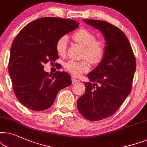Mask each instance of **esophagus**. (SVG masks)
Here are the masks:
<instances>
[{
    "mask_svg": "<svg viewBox=\"0 0 147 147\" xmlns=\"http://www.w3.org/2000/svg\"><path fill=\"white\" fill-rule=\"evenodd\" d=\"M78 82H79V80H77V79H76V78H74V77L72 78V84L78 83Z\"/></svg>",
    "mask_w": 147,
    "mask_h": 147,
    "instance_id": "1",
    "label": "esophagus"
}]
</instances>
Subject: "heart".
Instances as JSON below:
<instances>
[{
    "label": "heart",
    "mask_w": 147,
    "mask_h": 147,
    "mask_svg": "<svg viewBox=\"0 0 147 147\" xmlns=\"http://www.w3.org/2000/svg\"><path fill=\"white\" fill-rule=\"evenodd\" d=\"M75 41L85 47L83 58H86L92 64H96L103 60L105 53V47L103 42L95 40V36L86 29H80L72 35ZM68 38L64 36L56 43V50L59 56H64L66 54ZM64 67L68 72L75 76H80L84 72L89 71L90 66L86 60L75 61L68 60L64 64Z\"/></svg>",
    "instance_id": "heart-1"
}]
</instances>
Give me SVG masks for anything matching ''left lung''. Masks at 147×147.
Masks as SVG:
<instances>
[{
  "mask_svg": "<svg viewBox=\"0 0 147 147\" xmlns=\"http://www.w3.org/2000/svg\"><path fill=\"white\" fill-rule=\"evenodd\" d=\"M83 21L99 29L105 40L104 57L87 75L91 82H84L85 93L77 101L84 118L98 121L112 116L130 94L136 60L128 38L118 27L104 21Z\"/></svg>",
  "mask_w": 147,
  "mask_h": 147,
  "instance_id": "left-lung-1",
  "label": "left lung"
}]
</instances>
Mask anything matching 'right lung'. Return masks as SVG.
I'll return each instance as SVG.
<instances>
[{
	"label": "right lung",
	"mask_w": 147,
	"mask_h": 147,
	"mask_svg": "<svg viewBox=\"0 0 147 147\" xmlns=\"http://www.w3.org/2000/svg\"><path fill=\"white\" fill-rule=\"evenodd\" d=\"M79 26L72 19L43 17L27 24L15 38L9 73L17 98L27 108L34 111L49 108L58 92L71 85L67 72L49 74L43 65L58 59V40Z\"/></svg>",
	"instance_id": "right-lung-1"
}]
</instances>
